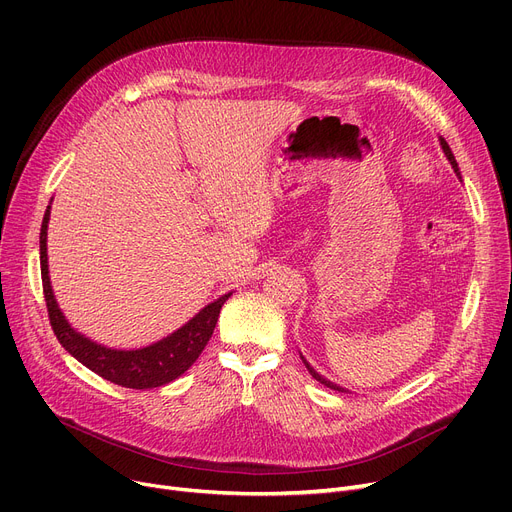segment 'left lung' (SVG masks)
Instances as JSON below:
<instances>
[{"label":"left lung","mask_w":512,"mask_h":512,"mask_svg":"<svg viewBox=\"0 0 512 512\" xmlns=\"http://www.w3.org/2000/svg\"><path fill=\"white\" fill-rule=\"evenodd\" d=\"M438 141H440V147H442V151H444V155H446V159H448V161H450V166H452V170H454V174H456V176H459V180H463V176H461V170H459V164H456V159H454V155H452V151H450V147H448V143H446V141H444V139H442V137H440V139H438ZM301 359H303V363H305V367H307V371H309V373H311V375H313V378H315V380H317V382H319V384H324V386H328V388H330V390H338V392H346V390H344V388H340V386H338V384H334V382H330V380H326V378H324V375H319V373H317V371H315V369H313V367H311V365H309V363H307V359H305V357H303V355H301Z\"/></svg>","instance_id":"1"}]
</instances>
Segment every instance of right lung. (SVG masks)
Segmentation results:
<instances>
[{"mask_svg": "<svg viewBox=\"0 0 512 512\" xmlns=\"http://www.w3.org/2000/svg\"><path fill=\"white\" fill-rule=\"evenodd\" d=\"M51 203L45 209L41 236H39V251H41V278H43V294L49 311V321L53 334L58 336L60 344L66 351L85 367L101 375L103 380L114 382L122 388L132 390H147L159 388L174 382L176 378L191 367L199 355L203 353L205 344L209 342L215 324H218L220 309L230 299V294L215 299L205 305L193 319H188L184 326L176 332L168 334L149 346L132 348V351H120V348H107L89 340L85 334L76 332L66 315L62 313L49 280V265H47V224H49Z\"/></svg>", "mask_w": 512, "mask_h": 512, "instance_id": "right-lung-1", "label": "right lung"}]
</instances>
